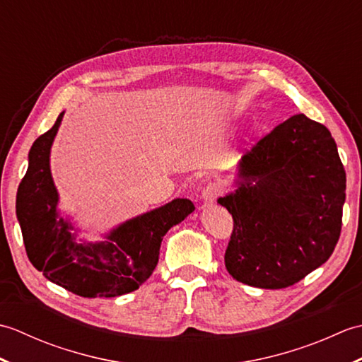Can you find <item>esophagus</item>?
<instances>
[{
    "label": "esophagus",
    "instance_id": "obj_1",
    "mask_svg": "<svg viewBox=\"0 0 362 362\" xmlns=\"http://www.w3.org/2000/svg\"><path fill=\"white\" fill-rule=\"evenodd\" d=\"M221 193H222V187L219 183L216 182L209 183V185L202 189V201L205 204H213L221 196Z\"/></svg>",
    "mask_w": 362,
    "mask_h": 362
}]
</instances>
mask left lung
<instances>
[{
    "label": "left lung",
    "mask_w": 362,
    "mask_h": 362,
    "mask_svg": "<svg viewBox=\"0 0 362 362\" xmlns=\"http://www.w3.org/2000/svg\"><path fill=\"white\" fill-rule=\"evenodd\" d=\"M238 188L218 199L233 218L226 267L235 280L288 288L332 257L342 227L345 169L329 130L294 115L238 165Z\"/></svg>",
    "instance_id": "8db88e82"
}]
</instances>
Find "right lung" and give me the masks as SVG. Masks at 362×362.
<instances>
[{
  "label": "right lung",
  "instance_id": "1",
  "mask_svg": "<svg viewBox=\"0 0 362 362\" xmlns=\"http://www.w3.org/2000/svg\"><path fill=\"white\" fill-rule=\"evenodd\" d=\"M64 112L34 141L29 166L17 191V218L28 258L49 281L81 297H117L138 289L158 263L160 244L194 204L174 199L113 228L101 243H76L70 221L59 216L49 152Z\"/></svg>",
  "mask_w": 362,
  "mask_h": 362
}]
</instances>
